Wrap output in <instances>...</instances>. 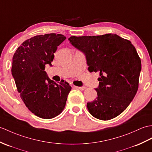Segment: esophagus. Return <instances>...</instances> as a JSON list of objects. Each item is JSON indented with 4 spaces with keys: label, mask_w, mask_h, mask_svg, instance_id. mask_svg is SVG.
Segmentation results:
<instances>
[{
    "label": "esophagus",
    "mask_w": 152,
    "mask_h": 152,
    "mask_svg": "<svg viewBox=\"0 0 152 152\" xmlns=\"http://www.w3.org/2000/svg\"><path fill=\"white\" fill-rule=\"evenodd\" d=\"M75 88H76V89H78L80 90H82V91H83L86 89V87H76V86H75Z\"/></svg>",
    "instance_id": "obj_1"
}]
</instances>
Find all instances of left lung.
Returning <instances> with one entry per match:
<instances>
[{
    "instance_id": "obj_1",
    "label": "left lung",
    "mask_w": 152,
    "mask_h": 152,
    "mask_svg": "<svg viewBox=\"0 0 152 152\" xmlns=\"http://www.w3.org/2000/svg\"><path fill=\"white\" fill-rule=\"evenodd\" d=\"M70 43L86 56L90 72H99L97 98L87 107L102 121L115 118L128 107L138 90L141 61L132 42L117 36H71Z\"/></svg>"
}]
</instances>
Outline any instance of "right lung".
Masks as SVG:
<instances>
[{"label": "right lung", "mask_w": 152, "mask_h": 152, "mask_svg": "<svg viewBox=\"0 0 152 152\" xmlns=\"http://www.w3.org/2000/svg\"><path fill=\"white\" fill-rule=\"evenodd\" d=\"M66 39L61 34L39 35L24 41L12 59V74L20 96L39 117H56L65 108L71 87L66 82L49 78L45 65H51L58 46Z\"/></svg>", "instance_id": "right-lung-1"}]
</instances>
